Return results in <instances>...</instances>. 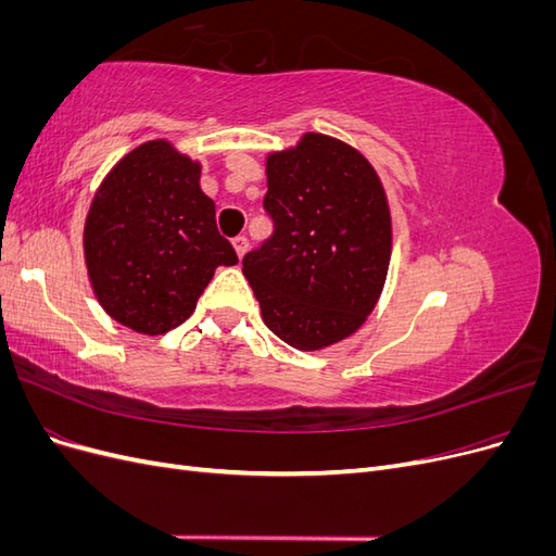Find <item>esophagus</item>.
<instances>
[{
	"instance_id": "esophagus-1",
	"label": "esophagus",
	"mask_w": 556,
	"mask_h": 556,
	"mask_svg": "<svg viewBox=\"0 0 556 556\" xmlns=\"http://www.w3.org/2000/svg\"><path fill=\"white\" fill-rule=\"evenodd\" d=\"M231 243H233V250H237V255L243 257L245 250H248V237H243V233H241V237H233Z\"/></svg>"
}]
</instances>
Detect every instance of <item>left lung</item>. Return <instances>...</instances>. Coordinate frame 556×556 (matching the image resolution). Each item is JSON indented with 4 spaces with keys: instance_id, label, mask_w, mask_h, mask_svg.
Segmentation results:
<instances>
[{
    "instance_id": "1",
    "label": "left lung",
    "mask_w": 556,
    "mask_h": 556,
    "mask_svg": "<svg viewBox=\"0 0 556 556\" xmlns=\"http://www.w3.org/2000/svg\"><path fill=\"white\" fill-rule=\"evenodd\" d=\"M266 178L274 233L245 252L243 276L278 339L299 350L339 343L374 311L390 266L380 178L355 148L313 131L268 155Z\"/></svg>"
}]
</instances>
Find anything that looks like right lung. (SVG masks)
Returning <instances> with one entry per match:
<instances>
[{
	"mask_svg": "<svg viewBox=\"0 0 556 556\" xmlns=\"http://www.w3.org/2000/svg\"><path fill=\"white\" fill-rule=\"evenodd\" d=\"M199 172L166 141H148L115 164L92 199L83 245L94 294L139 333L185 323L215 268L239 262Z\"/></svg>",
	"mask_w": 556,
	"mask_h": 556,
	"instance_id": "obj_1",
	"label": "right lung"
}]
</instances>
